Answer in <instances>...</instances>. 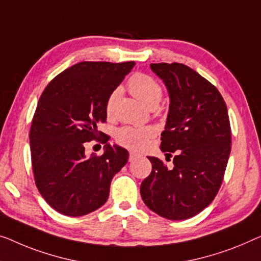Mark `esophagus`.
Wrapping results in <instances>:
<instances>
[{
    "label": "esophagus",
    "instance_id": "34e87169",
    "mask_svg": "<svg viewBox=\"0 0 261 261\" xmlns=\"http://www.w3.org/2000/svg\"><path fill=\"white\" fill-rule=\"evenodd\" d=\"M139 157H141V154L137 153V152H135V151H131L130 155H129V159H130V162H131V161H135V159H137Z\"/></svg>",
    "mask_w": 261,
    "mask_h": 261
}]
</instances>
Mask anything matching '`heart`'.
I'll use <instances>...</instances> for the list:
<instances>
[{
  "label": "heart",
  "mask_w": 261,
  "mask_h": 261,
  "mask_svg": "<svg viewBox=\"0 0 261 261\" xmlns=\"http://www.w3.org/2000/svg\"><path fill=\"white\" fill-rule=\"evenodd\" d=\"M129 90L137 98L139 102H142L147 108L152 106H158L161 102L163 90L162 87L155 82L152 77L137 73L132 76L129 81ZM119 96V89L111 93L107 102V112L111 114L115 108V103ZM154 131L151 127H122L116 134V139L122 145L130 147V149H142L145 146V144L153 136Z\"/></svg>",
  "instance_id": "b5f03b06"
}]
</instances>
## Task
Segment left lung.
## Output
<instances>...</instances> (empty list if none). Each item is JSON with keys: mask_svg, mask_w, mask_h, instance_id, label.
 Returning <instances> with one entry per match:
<instances>
[{"mask_svg": "<svg viewBox=\"0 0 261 261\" xmlns=\"http://www.w3.org/2000/svg\"><path fill=\"white\" fill-rule=\"evenodd\" d=\"M170 96L161 150L176 152L173 168L147 157L152 171L141 184L145 205L158 216L184 220L212 203L231 152V126L223 96L188 65L152 63Z\"/></svg>", "mask_w": 261, "mask_h": 261, "instance_id": "8db88e82", "label": "left lung"}]
</instances>
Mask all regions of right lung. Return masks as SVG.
Wrapping results in <instances>:
<instances>
[{
	"instance_id": "add662e5",
	"label": "right lung",
	"mask_w": 261,
	"mask_h": 261,
	"mask_svg": "<svg viewBox=\"0 0 261 261\" xmlns=\"http://www.w3.org/2000/svg\"><path fill=\"white\" fill-rule=\"evenodd\" d=\"M135 62H81L46 85L30 127L35 182L54 210L81 217L106 204L112 178L129 152L107 143L102 155H85V143L99 138L97 125L107 120V102Z\"/></svg>"
}]
</instances>
